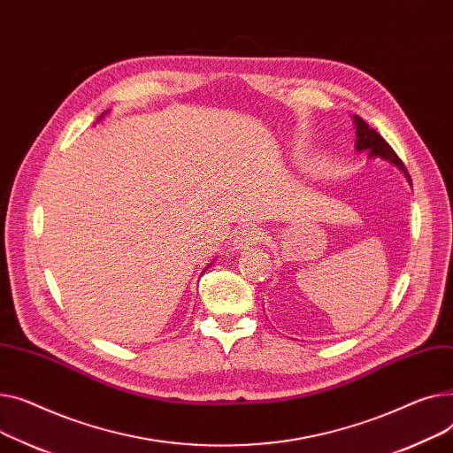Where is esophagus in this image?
I'll use <instances>...</instances> for the list:
<instances>
[{"label":"esophagus","instance_id":"esophagus-1","mask_svg":"<svg viewBox=\"0 0 453 453\" xmlns=\"http://www.w3.org/2000/svg\"><path fill=\"white\" fill-rule=\"evenodd\" d=\"M263 230L259 226H247V228H242L237 234H235V239H234V249L235 250H249L252 247H256L257 243L263 242Z\"/></svg>","mask_w":453,"mask_h":453}]
</instances>
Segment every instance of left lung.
Masks as SVG:
<instances>
[{
  "mask_svg": "<svg viewBox=\"0 0 453 453\" xmlns=\"http://www.w3.org/2000/svg\"><path fill=\"white\" fill-rule=\"evenodd\" d=\"M355 124H357V150L369 151V157H380V158H384V161L396 165L410 179V173H408L404 163L398 158V155L393 151V148L384 141L380 133H377L373 127H369V124L360 117H355Z\"/></svg>",
  "mask_w": 453,
  "mask_h": 453,
  "instance_id": "obj_1",
  "label": "left lung"
}]
</instances>
